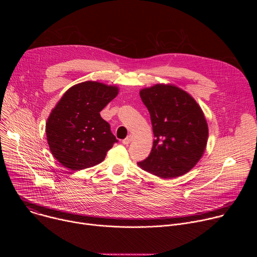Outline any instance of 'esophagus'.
Segmentation results:
<instances>
[{
    "mask_svg": "<svg viewBox=\"0 0 257 257\" xmlns=\"http://www.w3.org/2000/svg\"><path fill=\"white\" fill-rule=\"evenodd\" d=\"M132 140H133V135H131V134H130V135H128L125 139H123V140H122V143L127 145V144H129Z\"/></svg>",
    "mask_w": 257,
    "mask_h": 257,
    "instance_id": "34e87169",
    "label": "esophagus"
}]
</instances>
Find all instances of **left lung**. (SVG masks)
Masks as SVG:
<instances>
[{"instance_id":"1","label":"left lung","mask_w":257,"mask_h":257,"mask_svg":"<svg viewBox=\"0 0 257 257\" xmlns=\"http://www.w3.org/2000/svg\"><path fill=\"white\" fill-rule=\"evenodd\" d=\"M140 97L150 112L155 140L150 156L137 164L164 179L186 174L200 160L207 142L208 128L200 106L173 85L144 88Z\"/></svg>"}]
</instances>
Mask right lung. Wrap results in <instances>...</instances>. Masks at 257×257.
<instances>
[{"label":"right lung","instance_id":"add662e5","mask_svg":"<svg viewBox=\"0 0 257 257\" xmlns=\"http://www.w3.org/2000/svg\"><path fill=\"white\" fill-rule=\"evenodd\" d=\"M118 94L116 86L86 81L65 92L47 122L53 156L64 167L82 170L101 163L118 142L99 112Z\"/></svg>","mask_w":257,"mask_h":257}]
</instances>
